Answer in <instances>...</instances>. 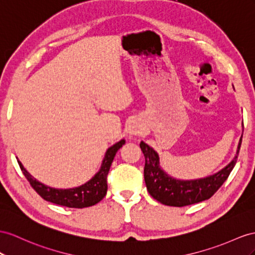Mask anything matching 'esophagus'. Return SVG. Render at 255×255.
Instances as JSON below:
<instances>
[{"label": "esophagus", "mask_w": 255, "mask_h": 255, "mask_svg": "<svg viewBox=\"0 0 255 255\" xmlns=\"http://www.w3.org/2000/svg\"><path fill=\"white\" fill-rule=\"evenodd\" d=\"M130 133H132V134L139 133V129L136 128V126H132V127H131V129H130Z\"/></svg>", "instance_id": "34e87169"}]
</instances>
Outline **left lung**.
Segmentation results:
<instances>
[{"label":"left lung","mask_w":255,"mask_h":255,"mask_svg":"<svg viewBox=\"0 0 255 255\" xmlns=\"http://www.w3.org/2000/svg\"><path fill=\"white\" fill-rule=\"evenodd\" d=\"M240 146L241 139L235 158L215 174L204 179L180 181L172 179L162 171L157 153L146 143L141 142L140 147L145 157L144 180L149 195L162 205L172 207H185L211 198L223 185L236 165Z\"/></svg>","instance_id":"obj_1"}]
</instances>
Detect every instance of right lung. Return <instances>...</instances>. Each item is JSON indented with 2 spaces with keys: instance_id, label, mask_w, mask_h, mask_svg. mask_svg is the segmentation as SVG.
<instances>
[{
  "instance_id": "right-lung-1",
  "label": "right lung",
  "mask_w": 255,
  "mask_h": 255,
  "mask_svg": "<svg viewBox=\"0 0 255 255\" xmlns=\"http://www.w3.org/2000/svg\"><path fill=\"white\" fill-rule=\"evenodd\" d=\"M124 144H125V140H121L120 142H117L116 144L111 146L108 149L102 161L101 169L99 172L96 173L93 179L82 186L69 188V190H58V188H53L42 184L41 182L36 181L27 170H25L20 161H17L22 173L24 174V177L29 181L30 185L33 187V190L40 195L43 199L59 206L82 209L98 204V202L102 200L104 196L107 195V178L110 171V167L112 165L116 152L119 151Z\"/></svg>"
}]
</instances>
